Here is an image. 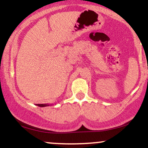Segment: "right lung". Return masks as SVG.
Wrapping results in <instances>:
<instances>
[{"label":"right lung","mask_w":148,"mask_h":148,"mask_svg":"<svg viewBox=\"0 0 148 148\" xmlns=\"http://www.w3.org/2000/svg\"><path fill=\"white\" fill-rule=\"evenodd\" d=\"M37 106L40 107H45V106H49L50 105L48 104V103H41V104H37Z\"/></svg>","instance_id":"obj_1"}]
</instances>
